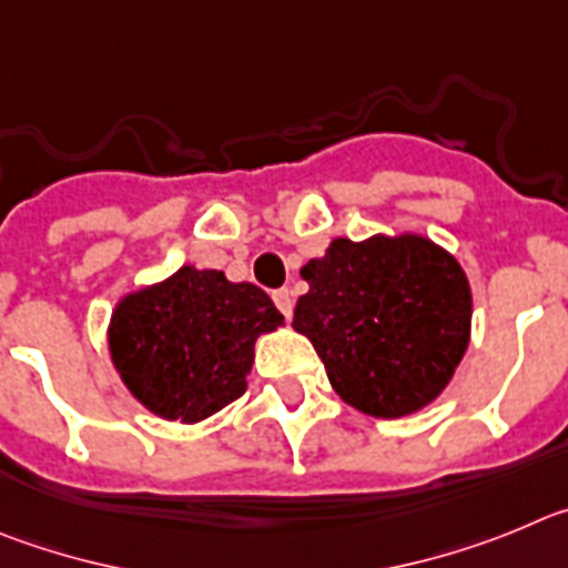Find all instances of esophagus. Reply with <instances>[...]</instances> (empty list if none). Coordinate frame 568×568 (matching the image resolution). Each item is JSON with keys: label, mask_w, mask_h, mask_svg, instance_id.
Returning a JSON list of instances; mask_svg holds the SVG:
<instances>
[{"label": "esophagus", "mask_w": 568, "mask_h": 568, "mask_svg": "<svg viewBox=\"0 0 568 568\" xmlns=\"http://www.w3.org/2000/svg\"><path fill=\"white\" fill-rule=\"evenodd\" d=\"M272 296H274V305L280 308V314L288 320V316L294 314V296H291V291L288 288H277Z\"/></svg>", "instance_id": "34e87169"}]
</instances>
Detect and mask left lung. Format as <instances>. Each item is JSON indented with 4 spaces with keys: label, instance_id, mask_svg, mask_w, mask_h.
Instances as JSON below:
<instances>
[{
    "label": "left lung",
    "instance_id": "left-lung-1",
    "mask_svg": "<svg viewBox=\"0 0 568 568\" xmlns=\"http://www.w3.org/2000/svg\"><path fill=\"white\" fill-rule=\"evenodd\" d=\"M300 277L308 294L291 325L345 405L402 418L442 396L473 331L469 280L447 248L416 232L334 237Z\"/></svg>",
    "mask_w": 568,
    "mask_h": 568
}]
</instances>
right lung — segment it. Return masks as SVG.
I'll list each match as a JSON object with an SVG mask.
<instances>
[{"mask_svg":"<svg viewBox=\"0 0 568 568\" xmlns=\"http://www.w3.org/2000/svg\"><path fill=\"white\" fill-rule=\"evenodd\" d=\"M277 328L283 314L263 288L181 265L121 296L106 347L124 387L152 416L197 424L246 393L254 342Z\"/></svg>","mask_w":568,"mask_h":568,"instance_id":"obj_1","label":"right lung"}]
</instances>
